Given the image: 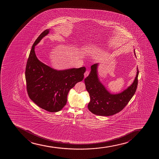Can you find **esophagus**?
<instances>
[{"label":"esophagus","instance_id":"obj_1","mask_svg":"<svg viewBox=\"0 0 159 159\" xmlns=\"http://www.w3.org/2000/svg\"><path fill=\"white\" fill-rule=\"evenodd\" d=\"M89 71H85V73H84V77H86L88 76V75H89Z\"/></svg>","mask_w":159,"mask_h":159}]
</instances>
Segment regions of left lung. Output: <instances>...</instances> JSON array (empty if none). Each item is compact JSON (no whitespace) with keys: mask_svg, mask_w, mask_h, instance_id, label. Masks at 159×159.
Instances as JSON below:
<instances>
[{"mask_svg":"<svg viewBox=\"0 0 159 159\" xmlns=\"http://www.w3.org/2000/svg\"><path fill=\"white\" fill-rule=\"evenodd\" d=\"M134 52H135L134 51ZM98 64L92 65L89 75L84 80L86 90L89 93L90 102L88 109L94 115L110 116L121 111L134 95L138 85L139 71L133 83L117 94H111L99 81L97 75Z\"/></svg>","mask_w":159,"mask_h":159,"instance_id":"obj_1","label":"left lung"}]
</instances>
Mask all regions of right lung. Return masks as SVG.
Wrapping results in <instances>:
<instances>
[{"instance_id":"right-lung-1","label":"right lung","mask_w":159,"mask_h":159,"mask_svg":"<svg viewBox=\"0 0 159 159\" xmlns=\"http://www.w3.org/2000/svg\"><path fill=\"white\" fill-rule=\"evenodd\" d=\"M49 32V29L44 30L34 42L25 74L26 90L30 99L43 109L56 112L66 105L70 89L83 80L86 68L57 70L39 61L35 53V46Z\"/></svg>"}]
</instances>
